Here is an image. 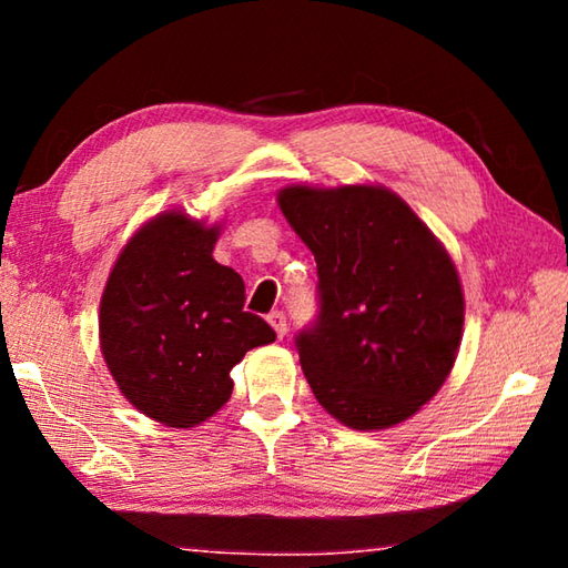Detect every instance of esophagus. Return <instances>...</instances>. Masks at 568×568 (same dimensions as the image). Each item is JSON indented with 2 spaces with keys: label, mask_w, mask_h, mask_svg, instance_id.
Returning <instances> with one entry per match:
<instances>
[{
  "label": "esophagus",
  "mask_w": 568,
  "mask_h": 568,
  "mask_svg": "<svg viewBox=\"0 0 568 568\" xmlns=\"http://www.w3.org/2000/svg\"><path fill=\"white\" fill-rule=\"evenodd\" d=\"M267 323L273 325V331L277 338H283L285 331H287V321H285V313L283 311H273L271 315H267Z\"/></svg>",
  "instance_id": "34e87169"
}]
</instances>
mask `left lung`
I'll use <instances>...</instances> for the list:
<instances>
[{"instance_id":"1","label":"left lung","mask_w":568,"mask_h":568,"mask_svg":"<svg viewBox=\"0 0 568 568\" xmlns=\"http://www.w3.org/2000/svg\"><path fill=\"white\" fill-rule=\"evenodd\" d=\"M277 205L318 263V321L295 338L315 398L355 430L410 418L444 386L464 335L446 247L381 185H287Z\"/></svg>"}]
</instances>
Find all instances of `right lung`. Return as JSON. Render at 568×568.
Here are the masks:
<instances>
[{"instance_id": "obj_1", "label": "right lung", "mask_w": 568, "mask_h": 568, "mask_svg": "<svg viewBox=\"0 0 568 568\" xmlns=\"http://www.w3.org/2000/svg\"><path fill=\"white\" fill-rule=\"evenodd\" d=\"M220 225L165 210L122 247L100 303V348L148 418L192 428L225 406L230 371L275 331L243 311L245 283L213 257Z\"/></svg>"}]
</instances>
